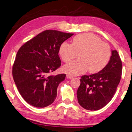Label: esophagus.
<instances>
[{"label":"esophagus","mask_w":132,"mask_h":132,"mask_svg":"<svg viewBox=\"0 0 132 132\" xmlns=\"http://www.w3.org/2000/svg\"><path fill=\"white\" fill-rule=\"evenodd\" d=\"M66 78L68 79H72L73 78V76H71V75H67Z\"/></svg>","instance_id":"obj_1"}]
</instances>
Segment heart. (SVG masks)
<instances>
[{
  "label": "heart",
  "mask_w": 132,
  "mask_h": 132,
  "mask_svg": "<svg viewBox=\"0 0 132 132\" xmlns=\"http://www.w3.org/2000/svg\"><path fill=\"white\" fill-rule=\"evenodd\" d=\"M59 53L64 62L76 57L79 59L64 65V72L72 76L88 72L95 73L101 71L109 63L111 56V48L97 35L83 33L73 37L72 44L63 42L59 47Z\"/></svg>",
  "instance_id": "b5f03b06"
}]
</instances>
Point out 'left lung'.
I'll list each match as a JSON object with an SVG mask.
<instances>
[{
    "label": "left lung",
    "instance_id": "1",
    "mask_svg": "<svg viewBox=\"0 0 132 132\" xmlns=\"http://www.w3.org/2000/svg\"><path fill=\"white\" fill-rule=\"evenodd\" d=\"M122 63L116 50H112L110 62L97 73L84 75L77 91L79 104L86 110H98L111 101L120 81Z\"/></svg>",
    "mask_w": 132,
    "mask_h": 132
}]
</instances>
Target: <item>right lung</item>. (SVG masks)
I'll return each instance as SVG.
<instances>
[{
  "label": "right lung",
  "mask_w": 132,
  "mask_h": 132,
  "mask_svg": "<svg viewBox=\"0 0 132 132\" xmlns=\"http://www.w3.org/2000/svg\"><path fill=\"white\" fill-rule=\"evenodd\" d=\"M73 34L46 30L21 47L12 67V76L18 91L27 103L43 108L53 103L57 89L66 74L51 75L61 66L59 49Z\"/></svg>",
  "instance_id": "1"
}]
</instances>
